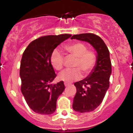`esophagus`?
<instances>
[{
    "mask_svg": "<svg viewBox=\"0 0 133 133\" xmlns=\"http://www.w3.org/2000/svg\"><path fill=\"white\" fill-rule=\"evenodd\" d=\"M70 84L69 83V82H64V85H65V86H69V85Z\"/></svg>",
    "mask_w": 133,
    "mask_h": 133,
    "instance_id": "obj_1",
    "label": "esophagus"
}]
</instances>
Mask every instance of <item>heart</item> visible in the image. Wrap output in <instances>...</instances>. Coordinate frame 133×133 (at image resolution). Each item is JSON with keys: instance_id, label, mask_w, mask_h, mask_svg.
I'll return each instance as SVG.
<instances>
[{"instance_id": "b5f03b06", "label": "heart", "mask_w": 133, "mask_h": 133, "mask_svg": "<svg viewBox=\"0 0 133 133\" xmlns=\"http://www.w3.org/2000/svg\"><path fill=\"white\" fill-rule=\"evenodd\" d=\"M68 54L76 57L74 64V69H65L59 74L60 80L71 82L78 80L82 77V73L86 76L91 72L96 63V56L94 52L88 50V47L81 42H74L65 47ZM51 63L56 70H61L63 68L64 57L59 50L54 49L50 57Z\"/></svg>"}]
</instances>
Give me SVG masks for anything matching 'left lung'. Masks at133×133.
I'll list each match as a JSON object with an SVG mask.
<instances>
[{
	"label": "left lung",
	"mask_w": 133,
	"mask_h": 133,
	"mask_svg": "<svg viewBox=\"0 0 133 133\" xmlns=\"http://www.w3.org/2000/svg\"><path fill=\"white\" fill-rule=\"evenodd\" d=\"M71 39L88 42L97 52L92 71L86 78L74 83L77 92L73 100V109L81 113L91 112L101 104L109 87L112 72L109 51L103 39L94 34L74 35Z\"/></svg>",
	"instance_id": "left-lung-1"
}]
</instances>
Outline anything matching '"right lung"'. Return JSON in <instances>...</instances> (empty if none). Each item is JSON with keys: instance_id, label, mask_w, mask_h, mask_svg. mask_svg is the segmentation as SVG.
I'll list each match as a JSON object with an SVG mask.
<instances>
[{"instance_id": "add662e5", "label": "right lung", "mask_w": 133, "mask_h": 133, "mask_svg": "<svg viewBox=\"0 0 133 133\" xmlns=\"http://www.w3.org/2000/svg\"><path fill=\"white\" fill-rule=\"evenodd\" d=\"M71 34L41 37L29 44L22 54L20 67L21 91L29 108L41 114H51L65 86L60 81L52 85L56 74L50 57L54 49Z\"/></svg>"}]
</instances>
